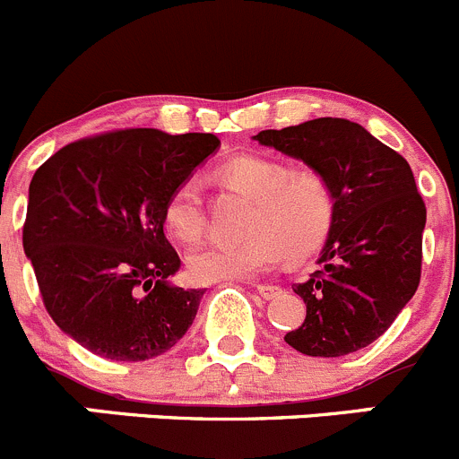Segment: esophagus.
I'll return each mask as SVG.
<instances>
[{
	"label": "esophagus",
	"instance_id": "1",
	"mask_svg": "<svg viewBox=\"0 0 459 459\" xmlns=\"http://www.w3.org/2000/svg\"><path fill=\"white\" fill-rule=\"evenodd\" d=\"M256 294L258 297L265 299V301H270V299L279 297L281 288L279 285H272V283H261V285H256Z\"/></svg>",
	"mask_w": 459,
	"mask_h": 459
}]
</instances>
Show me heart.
Returning <instances> with one entry per match:
<instances>
[{
    "label": "heart",
    "instance_id": "heart-1",
    "mask_svg": "<svg viewBox=\"0 0 459 459\" xmlns=\"http://www.w3.org/2000/svg\"><path fill=\"white\" fill-rule=\"evenodd\" d=\"M221 176L254 198L247 216V238L240 243H205L187 256V274L196 283L254 279L283 256L303 258L328 238L334 221V194L316 171H294L265 156H238ZM165 225L178 240L192 243L205 230L201 183L185 178L165 201Z\"/></svg>",
    "mask_w": 459,
    "mask_h": 459
}]
</instances>
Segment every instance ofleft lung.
<instances>
[{"label": "left lung", "instance_id": "obj_1", "mask_svg": "<svg viewBox=\"0 0 459 459\" xmlns=\"http://www.w3.org/2000/svg\"><path fill=\"white\" fill-rule=\"evenodd\" d=\"M254 140L306 162L334 194L319 270L292 285L306 319L285 343L307 357H343L370 346L420 285L426 205L411 165L343 117L267 129Z\"/></svg>", "mask_w": 459, "mask_h": 459}]
</instances>
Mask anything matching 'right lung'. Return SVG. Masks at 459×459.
Instances as JSON below:
<instances>
[{
    "mask_svg": "<svg viewBox=\"0 0 459 459\" xmlns=\"http://www.w3.org/2000/svg\"><path fill=\"white\" fill-rule=\"evenodd\" d=\"M219 147L214 134L125 129L66 144L35 171L24 252L48 315L82 348L153 359L194 324L205 292L169 281L180 258L162 210Z\"/></svg>",
    "mask_w": 459,
    "mask_h": 459,
    "instance_id": "add662e5",
    "label": "right lung"
}]
</instances>
